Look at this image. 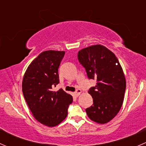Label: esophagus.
I'll list each match as a JSON object with an SVG mask.
<instances>
[{"label": "esophagus", "mask_w": 146, "mask_h": 146, "mask_svg": "<svg viewBox=\"0 0 146 146\" xmlns=\"http://www.w3.org/2000/svg\"><path fill=\"white\" fill-rule=\"evenodd\" d=\"M80 93H81V90L80 89H77L76 90V92H74V95H76V96H79V95H80Z\"/></svg>", "instance_id": "34e87169"}]
</instances>
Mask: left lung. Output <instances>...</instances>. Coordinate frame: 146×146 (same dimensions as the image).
<instances>
[{
    "instance_id": "8db88e82",
    "label": "left lung",
    "mask_w": 146,
    "mask_h": 146,
    "mask_svg": "<svg viewBox=\"0 0 146 146\" xmlns=\"http://www.w3.org/2000/svg\"><path fill=\"white\" fill-rule=\"evenodd\" d=\"M88 79L97 81L88 90L93 104L85 110L88 117L99 123L111 121L119 111L126 90V80L114 53L102 45L82 48L78 54Z\"/></svg>"
}]
</instances>
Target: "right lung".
I'll list each match as a JSON object with an SVG mask.
<instances>
[{"label": "right lung", "mask_w": 146, "mask_h": 146, "mask_svg": "<svg viewBox=\"0 0 146 146\" xmlns=\"http://www.w3.org/2000/svg\"><path fill=\"white\" fill-rule=\"evenodd\" d=\"M65 51L41 53L27 68L23 80V93L35 118L45 126L59 124L68 115L73 98L62 89L52 88L59 83L58 68Z\"/></svg>", "instance_id": "1"}]
</instances>
